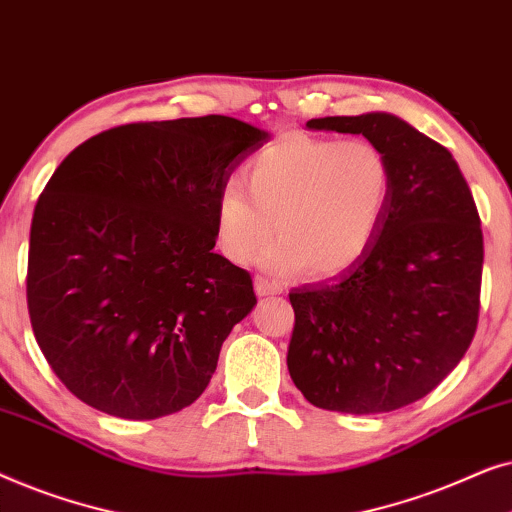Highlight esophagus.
<instances>
[{"instance_id":"obj_1","label":"esophagus","mask_w":512,"mask_h":512,"mask_svg":"<svg viewBox=\"0 0 512 512\" xmlns=\"http://www.w3.org/2000/svg\"><path fill=\"white\" fill-rule=\"evenodd\" d=\"M254 286H256L258 296H275V293H282V284L270 282V279H265V277H256Z\"/></svg>"}]
</instances>
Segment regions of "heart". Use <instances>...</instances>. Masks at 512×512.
<instances>
[{
  "mask_svg": "<svg viewBox=\"0 0 512 512\" xmlns=\"http://www.w3.org/2000/svg\"><path fill=\"white\" fill-rule=\"evenodd\" d=\"M249 191L226 181L214 200L219 249L249 263L263 250V268L314 277L345 272L380 233L394 193V167L373 139L312 137L286 132L247 165Z\"/></svg>",
  "mask_w": 512,
  "mask_h": 512,
  "instance_id": "heart-1",
  "label": "heart"
}]
</instances>
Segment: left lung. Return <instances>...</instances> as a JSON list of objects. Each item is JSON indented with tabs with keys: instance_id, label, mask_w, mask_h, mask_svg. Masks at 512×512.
<instances>
[{
	"instance_id": "obj_1",
	"label": "left lung",
	"mask_w": 512,
	"mask_h": 512,
	"mask_svg": "<svg viewBox=\"0 0 512 512\" xmlns=\"http://www.w3.org/2000/svg\"><path fill=\"white\" fill-rule=\"evenodd\" d=\"M307 128L380 144L394 193L380 233L352 268L289 293L296 324L286 366L317 408L398 410L457 368L478 328V207L452 153L398 116H326Z\"/></svg>"
}]
</instances>
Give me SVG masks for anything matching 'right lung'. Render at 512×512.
Wrapping results in <instances>:
<instances>
[{
    "label": "right lung",
    "instance_id": "add662e5",
    "mask_svg": "<svg viewBox=\"0 0 512 512\" xmlns=\"http://www.w3.org/2000/svg\"><path fill=\"white\" fill-rule=\"evenodd\" d=\"M268 132L230 116L128 123L62 160L34 207L27 310L60 382L90 408L156 419L198 401L254 310L214 254L219 188Z\"/></svg>",
    "mask_w": 512,
    "mask_h": 512
}]
</instances>
